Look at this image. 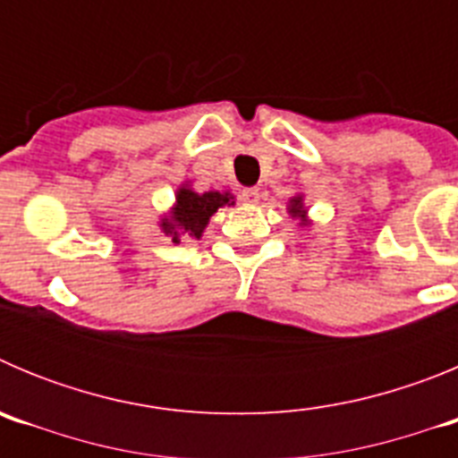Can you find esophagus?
Returning <instances> with one entry per match:
<instances>
[{
	"label": "esophagus",
	"instance_id": "esophagus-1",
	"mask_svg": "<svg viewBox=\"0 0 458 458\" xmlns=\"http://www.w3.org/2000/svg\"><path fill=\"white\" fill-rule=\"evenodd\" d=\"M259 197H261V194H259L257 188H245V190H242V201H245V204H250V206L259 204Z\"/></svg>",
	"mask_w": 458,
	"mask_h": 458
}]
</instances>
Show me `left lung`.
<instances>
[{"mask_svg":"<svg viewBox=\"0 0 458 458\" xmlns=\"http://www.w3.org/2000/svg\"><path fill=\"white\" fill-rule=\"evenodd\" d=\"M289 216L293 217V220H301V226H307L310 225V217H307V208L305 204H302V194H295V197H291L289 199Z\"/></svg>","mask_w":458,"mask_h":458,"instance_id":"1","label":"left lung"}]
</instances>
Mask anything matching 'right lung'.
<instances>
[{"label":"right lung","instance_id":"1","mask_svg":"<svg viewBox=\"0 0 458 458\" xmlns=\"http://www.w3.org/2000/svg\"><path fill=\"white\" fill-rule=\"evenodd\" d=\"M232 192H217V190H208V192H197L192 185L183 183L176 190V201L160 217V229L165 236L172 238V242H181V238H197L199 241L204 229L208 226V220L217 213L222 206H233Z\"/></svg>","mask_w":458,"mask_h":458}]
</instances>
